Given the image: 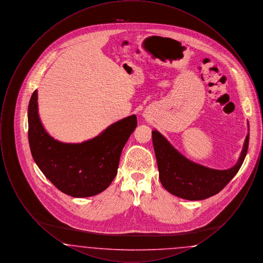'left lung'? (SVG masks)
<instances>
[{
  "instance_id": "1",
  "label": "left lung",
  "mask_w": 263,
  "mask_h": 263,
  "mask_svg": "<svg viewBox=\"0 0 263 263\" xmlns=\"http://www.w3.org/2000/svg\"><path fill=\"white\" fill-rule=\"evenodd\" d=\"M160 180L170 193L187 200H203L219 193L237 175L249 149L247 136L238 163L230 170L217 171L192 163L180 155L158 131H152Z\"/></svg>"
}]
</instances>
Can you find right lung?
Masks as SVG:
<instances>
[{"label": "right lung", "mask_w": 263, "mask_h": 263, "mask_svg": "<svg viewBox=\"0 0 263 263\" xmlns=\"http://www.w3.org/2000/svg\"><path fill=\"white\" fill-rule=\"evenodd\" d=\"M137 127L131 115L82 144H65L50 137L39 120L37 90L28 104V142L40 171L64 193L89 197L108 187L117 174L124 145Z\"/></svg>", "instance_id": "1"}]
</instances>
